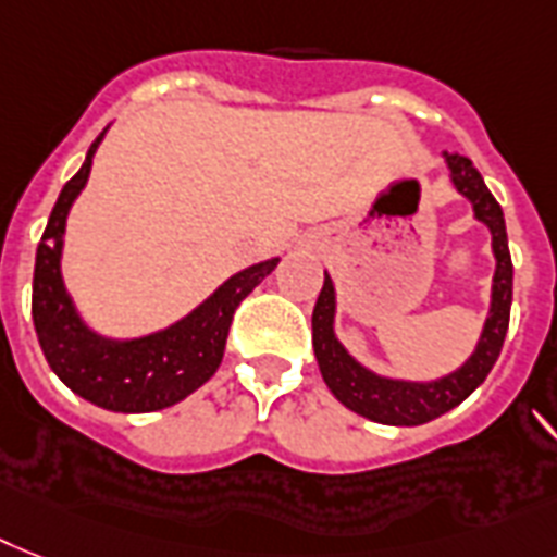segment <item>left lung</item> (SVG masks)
Returning a JSON list of instances; mask_svg holds the SVG:
<instances>
[{"label":"left lung","instance_id":"8db88e82","mask_svg":"<svg viewBox=\"0 0 557 557\" xmlns=\"http://www.w3.org/2000/svg\"><path fill=\"white\" fill-rule=\"evenodd\" d=\"M446 162H449L451 183L458 185L463 197L472 200L474 216L490 225L492 251L498 260L495 283H492L490 318L483 325L481 343L467 363L435 383L388 381V377H377L360 363H355L334 337V286L329 274H325L320 297L314 302V314H311V343H314V357H318L325 386L332 388V395L343 406H349L351 411L374 420V423H386V426H420V423H429L463 404L492 372V366L504 349L506 329H509L512 257H509V243H506L504 211L469 157L446 153Z\"/></svg>","mask_w":557,"mask_h":557}]
</instances>
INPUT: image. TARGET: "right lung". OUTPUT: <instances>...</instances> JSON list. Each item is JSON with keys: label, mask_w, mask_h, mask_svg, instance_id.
Instances as JSON below:
<instances>
[{"label": "right lung", "mask_w": 557, "mask_h": 557, "mask_svg": "<svg viewBox=\"0 0 557 557\" xmlns=\"http://www.w3.org/2000/svg\"><path fill=\"white\" fill-rule=\"evenodd\" d=\"M102 137L106 131L88 148L83 169L65 183L51 220L45 225L36 248L30 311L45 360L71 392L108 411H157L180 404L216 372L234 311L255 292L257 283L269 277L280 260L274 257L225 280L200 309H194L165 332L148 334L139 341H106L88 332L62 286L59 255L67 208L85 188L94 151Z\"/></svg>", "instance_id": "1"}]
</instances>
